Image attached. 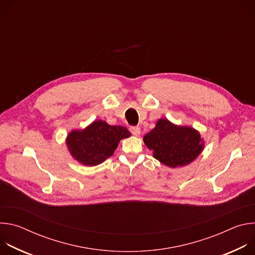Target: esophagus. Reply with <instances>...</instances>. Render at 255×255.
Listing matches in <instances>:
<instances>
[{
    "mask_svg": "<svg viewBox=\"0 0 255 255\" xmlns=\"http://www.w3.org/2000/svg\"><path fill=\"white\" fill-rule=\"evenodd\" d=\"M130 132H131L134 136H139V135H140V128H139V127H131V128H130Z\"/></svg>",
    "mask_w": 255,
    "mask_h": 255,
    "instance_id": "34e87169",
    "label": "esophagus"
}]
</instances>
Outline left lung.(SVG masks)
I'll list each match as a JSON object with an SVG mask.
<instances>
[{"label": "left lung", "instance_id": "obj_1", "mask_svg": "<svg viewBox=\"0 0 255 255\" xmlns=\"http://www.w3.org/2000/svg\"><path fill=\"white\" fill-rule=\"evenodd\" d=\"M143 141L154 158L172 168L191 163L204 149V141L196 129L174 125L167 119H159Z\"/></svg>", "mask_w": 255, "mask_h": 255}]
</instances>
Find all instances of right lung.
<instances>
[{
  "label": "right lung",
  "mask_w": 255,
  "mask_h": 255,
  "mask_svg": "<svg viewBox=\"0 0 255 255\" xmlns=\"http://www.w3.org/2000/svg\"><path fill=\"white\" fill-rule=\"evenodd\" d=\"M130 136L124 126H112L97 120L83 130L70 131L66 145L75 159L84 165L95 166L112 156L120 140Z\"/></svg>",
  "instance_id": "1"
}]
</instances>
